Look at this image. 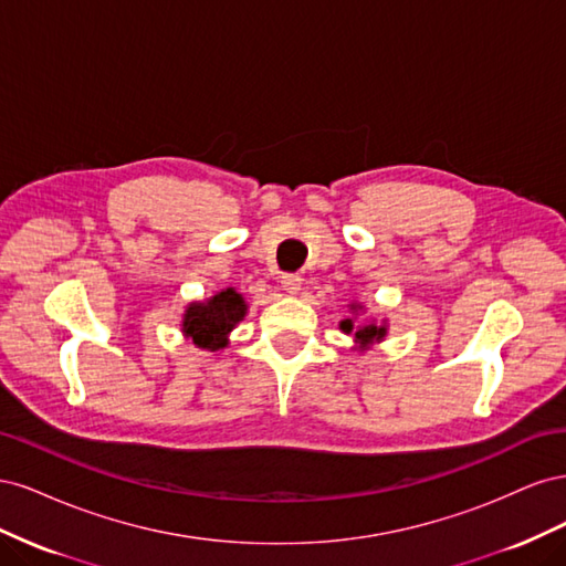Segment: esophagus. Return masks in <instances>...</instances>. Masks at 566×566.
I'll use <instances>...</instances> for the list:
<instances>
[{
    "mask_svg": "<svg viewBox=\"0 0 566 566\" xmlns=\"http://www.w3.org/2000/svg\"><path fill=\"white\" fill-rule=\"evenodd\" d=\"M281 287L285 290L287 295H297L302 290V279L295 276V273H285V276L281 279Z\"/></svg>",
    "mask_w": 566,
    "mask_h": 566,
    "instance_id": "obj_1",
    "label": "esophagus"
}]
</instances>
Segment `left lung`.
Returning <instances> with one entry per match:
<instances>
[{"label":"left lung","mask_w":566,"mask_h":566,"mask_svg":"<svg viewBox=\"0 0 566 566\" xmlns=\"http://www.w3.org/2000/svg\"><path fill=\"white\" fill-rule=\"evenodd\" d=\"M349 316L339 321V331L349 335L354 339V352H368L375 345H380V342L387 337L389 333V323L387 318L382 321H375V318H364L361 314H366V304L364 302H349L347 304Z\"/></svg>","instance_id":"obj_1"}]
</instances>
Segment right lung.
<instances>
[{
	"instance_id": "obj_1",
	"label": "right lung",
	"mask_w": 566,
	"mask_h": 566,
	"mask_svg": "<svg viewBox=\"0 0 566 566\" xmlns=\"http://www.w3.org/2000/svg\"><path fill=\"white\" fill-rule=\"evenodd\" d=\"M248 314V302L235 287H224L208 300L188 302L181 314V335L198 349L219 352L229 345V335Z\"/></svg>"
}]
</instances>
